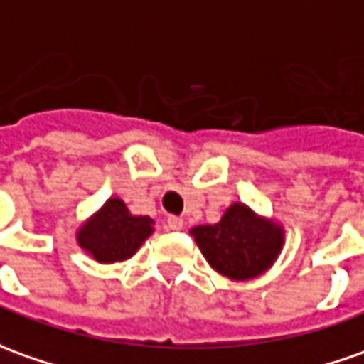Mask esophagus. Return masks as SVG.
<instances>
[{
    "label": "esophagus",
    "mask_w": 364,
    "mask_h": 364,
    "mask_svg": "<svg viewBox=\"0 0 364 364\" xmlns=\"http://www.w3.org/2000/svg\"><path fill=\"white\" fill-rule=\"evenodd\" d=\"M183 219L181 217H177V215H169L167 217V227L171 229V231H181L183 229Z\"/></svg>",
    "instance_id": "1"
}]
</instances>
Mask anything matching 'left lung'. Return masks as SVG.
<instances>
[{
  "mask_svg": "<svg viewBox=\"0 0 364 364\" xmlns=\"http://www.w3.org/2000/svg\"><path fill=\"white\" fill-rule=\"evenodd\" d=\"M191 235L213 269L239 281L267 271L283 247L281 227L259 219L243 203L231 205L217 225H199Z\"/></svg>",
  "mask_w": 364,
  "mask_h": 364,
  "instance_id": "8db88e82",
  "label": "left lung"
}]
</instances>
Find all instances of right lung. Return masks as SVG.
I'll list each match as a JSON object with an SVG mask.
<instances>
[{"instance_id": "1", "label": "right lung", "mask_w": 364, "mask_h": 364, "mask_svg": "<svg viewBox=\"0 0 364 364\" xmlns=\"http://www.w3.org/2000/svg\"><path fill=\"white\" fill-rule=\"evenodd\" d=\"M149 217H135L121 199H109L77 235L79 245L99 263L123 261L151 235Z\"/></svg>"}]
</instances>
